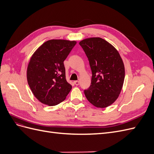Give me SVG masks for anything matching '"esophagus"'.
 I'll return each instance as SVG.
<instances>
[{
    "mask_svg": "<svg viewBox=\"0 0 154 154\" xmlns=\"http://www.w3.org/2000/svg\"><path fill=\"white\" fill-rule=\"evenodd\" d=\"M74 84H75L76 85H78L79 84H80V82H79V81H74Z\"/></svg>",
    "mask_w": 154,
    "mask_h": 154,
    "instance_id": "esophagus-1",
    "label": "esophagus"
}]
</instances>
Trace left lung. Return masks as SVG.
Segmentation results:
<instances>
[{
    "label": "left lung",
    "mask_w": 154,
    "mask_h": 154,
    "mask_svg": "<svg viewBox=\"0 0 154 154\" xmlns=\"http://www.w3.org/2000/svg\"><path fill=\"white\" fill-rule=\"evenodd\" d=\"M89 62L91 85L84 91L88 101L97 108H106L114 103L122 90L125 80L123 60L114 46L100 37L79 42Z\"/></svg>",
    "instance_id": "left-lung-1"
}]
</instances>
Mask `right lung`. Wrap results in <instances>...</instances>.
<instances>
[{"mask_svg": "<svg viewBox=\"0 0 154 154\" xmlns=\"http://www.w3.org/2000/svg\"><path fill=\"white\" fill-rule=\"evenodd\" d=\"M76 41L53 39L45 42L31 56L27 80L42 103L54 106L66 98L72 86L66 80L63 62Z\"/></svg>", "mask_w": 154, "mask_h": 154, "instance_id": "add662e5", "label": "right lung"}]
</instances>
